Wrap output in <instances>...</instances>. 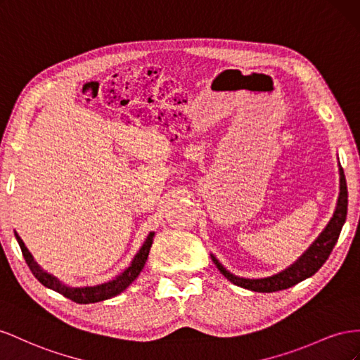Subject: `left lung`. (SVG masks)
Returning a JSON list of instances; mask_svg holds the SVG:
<instances>
[{
  "instance_id": "1",
  "label": "left lung",
  "mask_w": 360,
  "mask_h": 360,
  "mask_svg": "<svg viewBox=\"0 0 360 360\" xmlns=\"http://www.w3.org/2000/svg\"><path fill=\"white\" fill-rule=\"evenodd\" d=\"M347 207H348L347 181H345L344 170L340 164V196H338L333 215L326 224V228L321 231V233L312 241L309 248H307L292 264L286 266V269L281 270L279 273H274L271 276L250 279V277H241L231 273L229 270H226V266L215 258L212 253H211V259L214 261L215 265H217V269L226 279L231 281L233 285L241 286V288L250 290L255 292H274V291L291 288V286H294L295 283H299L307 279V277L314 276L327 261L328 255L332 253L338 238H340L341 229L347 219Z\"/></svg>"
}]
</instances>
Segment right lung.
I'll return each mask as SVG.
<instances>
[{"mask_svg":"<svg viewBox=\"0 0 360 360\" xmlns=\"http://www.w3.org/2000/svg\"><path fill=\"white\" fill-rule=\"evenodd\" d=\"M15 237H16V241L19 244L20 250H22V255H24V259H25L27 265L30 266V270H32V273L34 274V277L40 283L46 286V288H49V290H53V291H56L61 295H65L66 299H69L72 302L79 303V304H87V303L104 302V300L111 299V297H116L117 294L125 291L128 286L137 279L140 271L143 270V266H145V264L148 261L149 250L152 248L155 232H150L148 235L145 243L141 244L140 250L137 252L134 258H132L128 269L123 270L116 277H112V279L108 281V282L99 283V285H91V286H70L65 282H61L60 279H57L56 276L45 271L42 266H40L34 261L33 255L28 252L24 241L20 240V237H19L16 231H15Z\"/></svg>","mask_w":360,"mask_h":360,"instance_id":"right-lung-1","label":"right lung"}]
</instances>
